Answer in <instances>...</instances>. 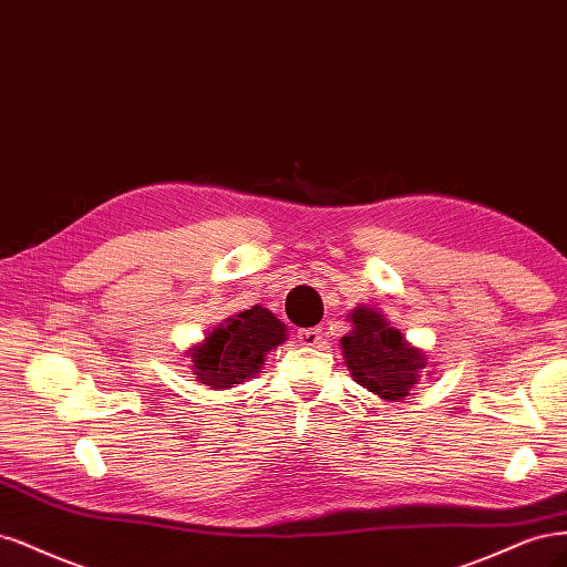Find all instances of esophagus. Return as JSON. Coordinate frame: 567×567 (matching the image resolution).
Here are the masks:
<instances>
[{"label":"esophagus","instance_id":"34e87169","mask_svg":"<svg viewBox=\"0 0 567 567\" xmlns=\"http://www.w3.org/2000/svg\"><path fill=\"white\" fill-rule=\"evenodd\" d=\"M297 337L303 346H316L322 339V330L320 327H308V330H299Z\"/></svg>","mask_w":567,"mask_h":567}]
</instances>
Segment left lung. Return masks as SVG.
I'll return each mask as SVG.
<instances>
[{"label": "left lung", "mask_w": 567, "mask_h": 567, "mask_svg": "<svg viewBox=\"0 0 567 567\" xmlns=\"http://www.w3.org/2000/svg\"><path fill=\"white\" fill-rule=\"evenodd\" d=\"M349 322L351 332L339 343L353 381L386 403L408 400L422 372L429 370L426 351L412 346L377 308H353Z\"/></svg>", "instance_id": "1"}]
</instances>
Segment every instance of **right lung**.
Instances as JSON below:
<instances>
[{
	"label": "right lung",
	"mask_w": 567,
	"mask_h": 567,
	"mask_svg": "<svg viewBox=\"0 0 567 567\" xmlns=\"http://www.w3.org/2000/svg\"><path fill=\"white\" fill-rule=\"evenodd\" d=\"M287 324L264 306L240 310L193 346L190 370L207 389H233L235 383L259 374L268 351L287 341Z\"/></svg>",
	"instance_id": "right-lung-1"
}]
</instances>
